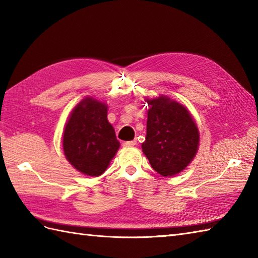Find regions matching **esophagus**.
I'll list each match as a JSON object with an SVG mask.
<instances>
[{
  "mask_svg": "<svg viewBox=\"0 0 258 258\" xmlns=\"http://www.w3.org/2000/svg\"><path fill=\"white\" fill-rule=\"evenodd\" d=\"M138 144V142L136 141H128V142H123V146L125 147H131V146H134Z\"/></svg>",
  "mask_w": 258,
  "mask_h": 258,
  "instance_id": "esophagus-1",
  "label": "esophagus"
}]
</instances>
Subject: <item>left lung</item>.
I'll return each instance as SVG.
<instances>
[{"label":"left lung","instance_id":"obj_1","mask_svg":"<svg viewBox=\"0 0 258 258\" xmlns=\"http://www.w3.org/2000/svg\"><path fill=\"white\" fill-rule=\"evenodd\" d=\"M147 132L142 150L158 174L172 176L194 158L199 130L187 109L166 96L147 100Z\"/></svg>","mask_w":258,"mask_h":258}]
</instances>
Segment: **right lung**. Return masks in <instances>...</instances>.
Masks as SVG:
<instances>
[{
    "label": "right lung",
    "instance_id": "add662e5",
    "mask_svg": "<svg viewBox=\"0 0 258 258\" xmlns=\"http://www.w3.org/2000/svg\"><path fill=\"white\" fill-rule=\"evenodd\" d=\"M118 147L107 120V106L92 97L82 101L64 130L63 150L68 161L81 173L98 176L106 171Z\"/></svg>",
    "mask_w": 258,
    "mask_h": 258
}]
</instances>
